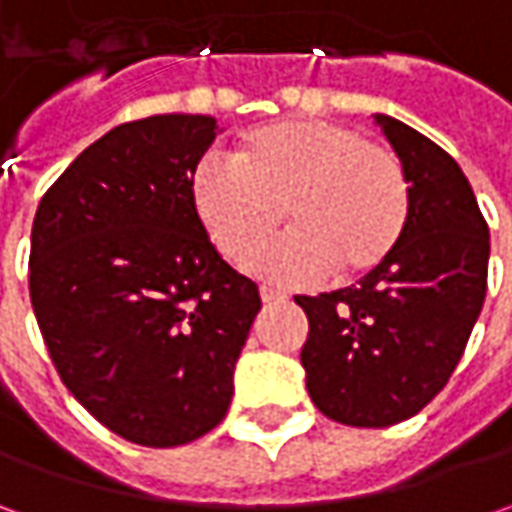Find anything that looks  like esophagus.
Segmentation results:
<instances>
[{
  "label": "esophagus",
  "instance_id": "esophagus-1",
  "mask_svg": "<svg viewBox=\"0 0 512 512\" xmlns=\"http://www.w3.org/2000/svg\"><path fill=\"white\" fill-rule=\"evenodd\" d=\"M259 296H262L265 305H276V302H285L287 299L282 290H273V287H259Z\"/></svg>",
  "mask_w": 512,
  "mask_h": 512
}]
</instances>
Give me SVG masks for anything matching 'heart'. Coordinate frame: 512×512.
Masks as SVG:
<instances>
[{
    "instance_id": "b5f03b06",
    "label": "heart",
    "mask_w": 512,
    "mask_h": 512,
    "mask_svg": "<svg viewBox=\"0 0 512 512\" xmlns=\"http://www.w3.org/2000/svg\"><path fill=\"white\" fill-rule=\"evenodd\" d=\"M190 202L219 253L250 262L287 219L293 233L259 259L276 282L367 276L396 253L410 222L402 159L359 130L279 119L247 130L230 162L205 159Z\"/></svg>"
}]
</instances>
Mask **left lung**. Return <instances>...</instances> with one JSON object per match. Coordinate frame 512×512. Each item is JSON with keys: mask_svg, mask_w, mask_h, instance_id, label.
Here are the masks:
<instances>
[{"mask_svg": "<svg viewBox=\"0 0 512 512\" xmlns=\"http://www.w3.org/2000/svg\"><path fill=\"white\" fill-rule=\"evenodd\" d=\"M410 179L396 253L356 287L296 296L307 313V393L333 422L390 427L416 416L462 359L487 293L490 230L450 153L376 113Z\"/></svg>", "mask_w": 512, "mask_h": 512, "instance_id": "1", "label": "left lung"}]
</instances>
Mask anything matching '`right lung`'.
<instances>
[{"instance_id": "add662e5", "label": "right lung", "mask_w": 512, "mask_h": 512, "mask_svg": "<svg viewBox=\"0 0 512 512\" xmlns=\"http://www.w3.org/2000/svg\"><path fill=\"white\" fill-rule=\"evenodd\" d=\"M213 139V116L125 122L48 187L30 230V305L56 373L96 422L145 447L225 419L262 307L190 202Z\"/></svg>"}]
</instances>
